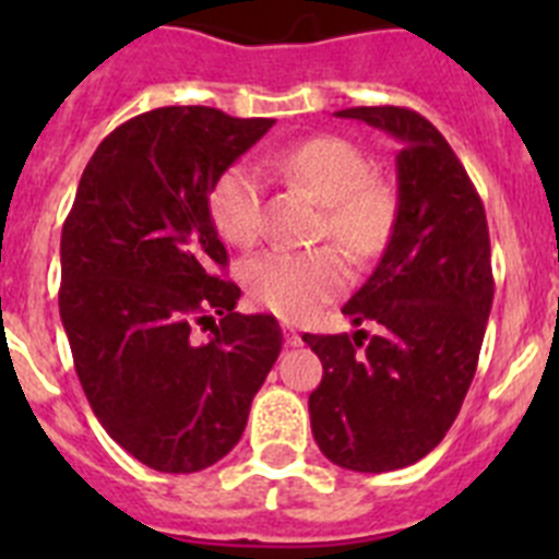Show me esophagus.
<instances>
[{"label": "esophagus", "mask_w": 559, "mask_h": 559, "mask_svg": "<svg viewBox=\"0 0 559 559\" xmlns=\"http://www.w3.org/2000/svg\"><path fill=\"white\" fill-rule=\"evenodd\" d=\"M285 344H288V347H299V344H302V335H299V330H294L285 324Z\"/></svg>", "instance_id": "1"}]
</instances>
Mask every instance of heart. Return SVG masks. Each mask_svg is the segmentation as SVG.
Masks as SVG:
<instances>
[{"mask_svg": "<svg viewBox=\"0 0 559 559\" xmlns=\"http://www.w3.org/2000/svg\"><path fill=\"white\" fill-rule=\"evenodd\" d=\"M265 165L322 204L319 237H333L355 263L383 251L394 226V192L372 176V162L341 136H313L274 151ZM212 221L235 246H251L263 231V181L246 162L226 167L210 190ZM257 305L299 322L347 285V263L333 246L269 249L243 269Z\"/></svg>", "mask_w": 559, "mask_h": 559, "instance_id": "obj_1", "label": "heart"}]
</instances>
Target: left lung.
Segmentation results:
<instances>
[{
	"mask_svg": "<svg viewBox=\"0 0 559 559\" xmlns=\"http://www.w3.org/2000/svg\"><path fill=\"white\" fill-rule=\"evenodd\" d=\"M335 117L400 142L397 212L378 269L341 308L378 333L302 335L324 367L310 428L338 467L389 473L445 439L471 389L492 308L490 231L476 187L426 117L397 106Z\"/></svg>",
	"mask_w": 559,
	"mask_h": 559,
	"instance_id": "1",
	"label": "left lung"
}]
</instances>
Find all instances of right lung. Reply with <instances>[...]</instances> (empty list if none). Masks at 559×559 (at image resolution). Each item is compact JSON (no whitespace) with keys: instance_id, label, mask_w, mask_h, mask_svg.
<instances>
[{"instance_id":"right-lung-1","label":"right lung","mask_w":559,"mask_h":559,"mask_svg":"<svg viewBox=\"0 0 559 559\" xmlns=\"http://www.w3.org/2000/svg\"><path fill=\"white\" fill-rule=\"evenodd\" d=\"M271 126L206 106L140 114L100 142L63 224L58 308L75 372L108 437L153 471L224 459L283 349L274 316L235 313L210 212L215 179ZM206 318L199 342L191 324Z\"/></svg>"}]
</instances>
